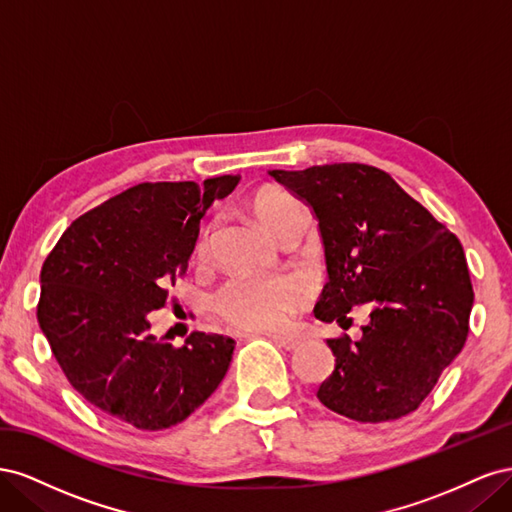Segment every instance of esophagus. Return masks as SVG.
<instances>
[{
  "label": "esophagus",
  "mask_w": 512,
  "mask_h": 512,
  "mask_svg": "<svg viewBox=\"0 0 512 512\" xmlns=\"http://www.w3.org/2000/svg\"><path fill=\"white\" fill-rule=\"evenodd\" d=\"M267 335H269V339H273L277 346L286 348V350H294L301 344L299 337H294V335H282V333H267Z\"/></svg>",
  "instance_id": "esophagus-1"
}]
</instances>
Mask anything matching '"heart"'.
<instances>
[{
  "label": "heart",
  "instance_id": "1",
  "mask_svg": "<svg viewBox=\"0 0 512 512\" xmlns=\"http://www.w3.org/2000/svg\"><path fill=\"white\" fill-rule=\"evenodd\" d=\"M250 209L258 224L273 232L294 211L303 209L294 196L277 188H262L252 200ZM209 247V228L200 230L194 245V258H205ZM307 299L305 284L294 275L273 277H232L215 290L211 305L222 320L237 329L262 331L282 327L286 318Z\"/></svg>",
  "mask_w": 512,
  "mask_h": 512
}]
</instances>
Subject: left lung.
I'll use <instances>...</instances> for the list:
<instances>
[{"label": "left lung", "mask_w": 512, "mask_h": 512, "mask_svg": "<svg viewBox=\"0 0 512 512\" xmlns=\"http://www.w3.org/2000/svg\"><path fill=\"white\" fill-rule=\"evenodd\" d=\"M314 209L329 282L314 314L348 329L354 305L371 303L359 342L327 339L333 374L318 399L361 423L414 412L461 352L474 290L459 239L384 170L344 162L271 170Z\"/></svg>", "instance_id": "8db88e82"}]
</instances>
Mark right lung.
<instances>
[{
	"label": "right lung",
	"mask_w": 512,
	"mask_h": 512,
	"mask_svg": "<svg viewBox=\"0 0 512 512\" xmlns=\"http://www.w3.org/2000/svg\"><path fill=\"white\" fill-rule=\"evenodd\" d=\"M239 175L138 183L76 218L40 271L38 322L74 391L136 429L185 421L224 380L235 339L194 331L181 348L147 314L188 271L198 226Z\"/></svg>",
	"instance_id": "obj_1"
}]
</instances>
